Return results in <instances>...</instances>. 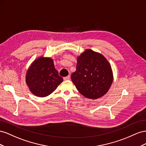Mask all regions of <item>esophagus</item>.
I'll list each match as a JSON object with an SVG mask.
<instances>
[{"label": "esophagus", "instance_id": "1", "mask_svg": "<svg viewBox=\"0 0 146 146\" xmlns=\"http://www.w3.org/2000/svg\"><path fill=\"white\" fill-rule=\"evenodd\" d=\"M70 79V76H66V77L64 78V80L65 81H66V80H69Z\"/></svg>", "mask_w": 146, "mask_h": 146}]
</instances>
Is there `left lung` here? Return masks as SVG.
<instances>
[{"mask_svg": "<svg viewBox=\"0 0 146 146\" xmlns=\"http://www.w3.org/2000/svg\"><path fill=\"white\" fill-rule=\"evenodd\" d=\"M71 78L79 92L86 98L95 100L108 92L114 76L111 64L105 56L86 49L77 57L76 70Z\"/></svg>", "mask_w": 146, "mask_h": 146, "instance_id": "1", "label": "left lung"}]
</instances>
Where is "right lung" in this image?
Returning <instances> with one entry per match:
<instances>
[{
    "label": "right lung",
    "instance_id": "right-lung-1",
    "mask_svg": "<svg viewBox=\"0 0 146 146\" xmlns=\"http://www.w3.org/2000/svg\"><path fill=\"white\" fill-rule=\"evenodd\" d=\"M25 78L31 93L38 97L48 96L63 82V78L55 68L53 59L44 56L37 57L32 62Z\"/></svg>",
    "mask_w": 146,
    "mask_h": 146
}]
</instances>
